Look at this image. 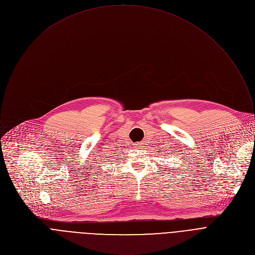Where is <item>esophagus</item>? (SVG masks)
Masks as SVG:
<instances>
[{"instance_id":"obj_1","label":"esophagus","mask_w":255,"mask_h":255,"mask_svg":"<svg viewBox=\"0 0 255 255\" xmlns=\"http://www.w3.org/2000/svg\"><path fill=\"white\" fill-rule=\"evenodd\" d=\"M134 145H135V147L138 148V149H142L143 148V143L142 142H136Z\"/></svg>"}]
</instances>
